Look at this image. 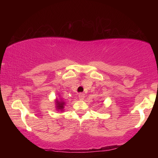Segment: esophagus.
<instances>
[{
	"label": "esophagus",
	"instance_id": "esophagus-1",
	"mask_svg": "<svg viewBox=\"0 0 158 158\" xmlns=\"http://www.w3.org/2000/svg\"><path fill=\"white\" fill-rule=\"evenodd\" d=\"M84 97H85V95L84 94V93H79V98L80 99V100H84Z\"/></svg>",
	"mask_w": 158,
	"mask_h": 158
}]
</instances>
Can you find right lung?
Listing matches in <instances>:
<instances>
[{"label": "right lung", "instance_id": "add662e5", "mask_svg": "<svg viewBox=\"0 0 158 158\" xmlns=\"http://www.w3.org/2000/svg\"><path fill=\"white\" fill-rule=\"evenodd\" d=\"M64 105H65V102L63 101H60L58 102V100H56V106L58 109H60V110L63 111V109L64 108Z\"/></svg>", "mask_w": 158, "mask_h": 158}]
</instances>
